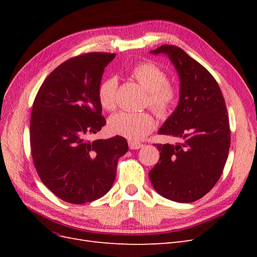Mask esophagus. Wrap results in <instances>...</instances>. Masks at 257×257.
<instances>
[{
    "instance_id": "esophagus-1",
    "label": "esophagus",
    "mask_w": 257,
    "mask_h": 257,
    "mask_svg": "<svg viewBox=\"0 0 257 257\" xmlns=\"http://www.w3.org/2000/svg\"><path fill=\"white\" fill-rule=\"evenodd\" d=\"M128 147L132 150H136V149H139L141 147H143V145L139 143H135V142H128Z\"/></svg>"
}]
</instances>
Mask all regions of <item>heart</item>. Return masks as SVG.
<instances>
[{
  "label": "heart",
  "instance_id": "heart-1",
  "mask_svg": "<svg viewBox=\"0 0 257 257\" xmlns=\"http://www.w3.org/2000/svg\"><path fill=\"white\" fill-rule=\"evenodd\" d=\"M131 76L147 91L145 105L149 106L160 118L164 119L172 112L179 93L168 81L166 73L151 62H142L131 71ZM118 80L111 76L99 83L97 89L98 102L105 110L111 111L116 106ZM157 122L148 111H120L108 121V128L114 135L125 137L132 142L141 141L155 128Z\"/></svg>",
  "mask_w": 257,
  "mask_h": 257
}]
</instances>
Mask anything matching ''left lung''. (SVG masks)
<instances>
[{
	"instance_id": "1",
	"label": "left lung",
	"mask_w": 257,
	"mask_h": 257,
	"mask_svg": "<svg viewBox=\"0 0 257 257\" xmlns=\"http://www.w3.org/2000/svg\"><path fill=\"white\" fill-rule=\"evenodd\" d=\"M151 53H165L180 77V100L160 128L177 137L176 145L157 144L160 160L150 181L160 195L178 203H193L219 180L228 157L230 130L226 105L214 77L174 45Z\"/></svg>"
}]
</instances>
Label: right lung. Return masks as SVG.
Returning <instances> with one entry per match:
<instances>
[{"instance_id": "add662e5", "label": "right lung", "mask_w": 257, "mask_h": 257, "mask_svg": "<svg viewBox=\"0 0 257 257\" xmlns=\"http://www.w3.org/2000/svg\"><path fill=\"white\" fill-rule=\"evenodd\" d=\"M114 57L89 52L66 60L44 80L34 99L30 145L35 169L54 195L69 204L104 196L128 149L122 136L87 139L106 124L97 89Z\"/></svg>"}]
</instances>
